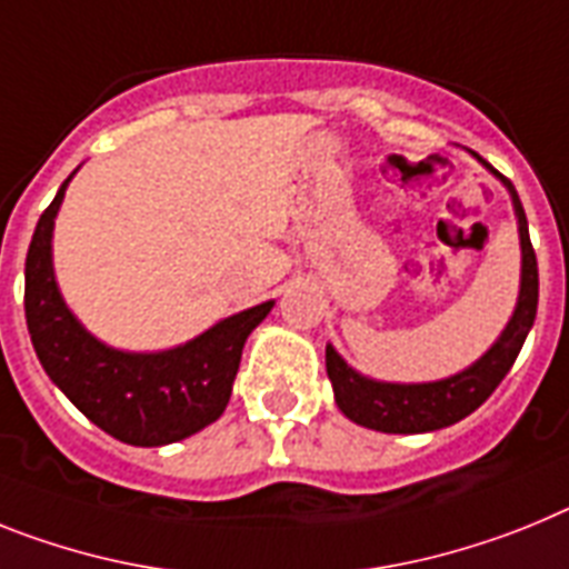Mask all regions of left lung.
I'll return each mask as SVG.
<instances>
[{
    "instance_id": "1",
    "label": "left lung",
    "mask_w": 569,
    "mask_h": 569,
    "mask_svg": "<svg viewBox=\"0 0 569 569\" xmlns=\"http://www.w3.org/2000/svg\"><path fill=\"white\" fill-rule=\"evenodd\" d=\"M475 154V152H472ZM478 158V154H475ZM495 178H501L512 198V210L518 218V241H521V284H518V302L501 337L495 339L492 348L463 371L443 377L435 382H386L373 380L351 368L337 353L333 345L325 348V368L333 386V400L339 411L357 426H366L386 435H423V431L446 429L458 420L472 415L478 406L489 400L495 388L509 373L529 328L536 322L538 310V261L536 250L529 244V227L523 216L521 198L516 187L495 172L487 160L478 158Z\"/></svg>"
}]
</instances>
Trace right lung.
Segmentation results:
<instances>
[{"label":"right lung","instance_id":"obj_1","mask_svg":"<svg viewBox=\"0 0 569 569\" xmlns=\"http://www.w3.org/2000/svg\"><path fill=\"white\" fill-rule=\"evenodd\" d=\"M77 169L40 216L26 259V319L51 382L91 423L129 446H167L224 415L244 342L273 299L221 319L167 351H120L71 313L53 276V221Z\"/></svg>","mask_w":569,"mask_h":569}]
</instances>
